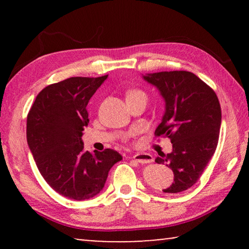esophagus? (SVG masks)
I'll use <instances>...</instances> for the list:
<instances>
[{
	"mask_svg": "<svg viewBox=\"0 0 249 249\" xmlns=\"http://www.w3.org/2000/svg\"><path fill=\"white\" fill-rule=\"evenodd\" d=\"M133 159L135 161L140 162V163H149V162H153L154 161V158L153 156L150 154H147V153H137L133 156Z\"/></svg>",
	"mask_w": 249,
	"mask_h": 249,
	"instance_id": "obj_1",
	"label": "esophagus"
}]
</instances>
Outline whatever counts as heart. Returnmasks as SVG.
<instances>
[{"label":"heart","mask_w":249,"mask_h":249,"mask_svg":"<svg viewBox=\"0 0 249 249\" xmlns=\"http://www.w3.org/2000/svg\"><path fill=\"white\" fill-rule=\"evenodd\" d=\"M132 95H145V93L141 90H130L127 93V96H132Z\"/></svg>","instance_id":"heart-1"}]
</instances>
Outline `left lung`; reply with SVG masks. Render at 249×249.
Here are the masks:
<instances>
[{"label":"left lung","mask_w":249,"mask_h":249,"mask_svg":"<svg viewBox=\"0 0 249 249\" xmlns=\"http://www.w3.org/2000/svg\"><path fill=\"white\" fill-rule=\"evenodd\" d=\"M166 102L156 136L170 138L172 151L155 161L174 171V182L163 189L178 193L196 183L215 153L222 122L221 105L208 84L189 71H161L144 75Z\"/></svg>","instance_id":"1"}]
</instances>
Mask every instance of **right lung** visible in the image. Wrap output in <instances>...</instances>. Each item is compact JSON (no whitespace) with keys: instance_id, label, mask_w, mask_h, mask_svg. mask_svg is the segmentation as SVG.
<instances>
[{"instance_id":"right-lung-1","label":"right lung","mask_w":249,"mask_h":249,"mask_svg":"<svg viewBox=\"0 0 249 249\" xmlns=\"http://www.w3.org/2000/svg\"><path fill=\"white\" fill-rule=\"evenodd\" d=\"M107 75L72 77L41 90L27 115L26 136L37 168L59 195L82 201L102 191L111 168L122 160L113 149L84 151L87 105Z\"/></svg>"}]
</instances>
